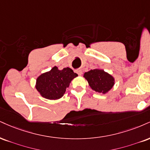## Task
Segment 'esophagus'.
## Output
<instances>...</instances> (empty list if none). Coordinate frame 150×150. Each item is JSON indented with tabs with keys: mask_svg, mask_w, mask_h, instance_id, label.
Wrapping results in <instances>:
<instances>
[{
	"mask_svg": "<svg viewBox=\"0 0 150 150\" xmlns=\"http://www.w3.org/2000/svg\"><path fill=\"white\" fill-rule=\"evenodd\" d=\"M77 74H78L79 75H81L82 74V71L80 69H79V70H77Z\"/></svg>",
	"mask_w": 150,
	"mask_h": 150,
	"instance_id": "esophagus-1",
	"label": "esophagus"
}]
</instances>
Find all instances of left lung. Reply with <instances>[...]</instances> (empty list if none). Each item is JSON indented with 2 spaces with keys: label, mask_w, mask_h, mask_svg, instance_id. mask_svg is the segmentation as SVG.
<instances>
[{
  "label": "left lung",
  "mask_w": 150,
  "mask_h": 150,
  "mask_svg": "<svg viewBox=\"0 0 150 150\" xmlns=\"http://www.w3.org/2000/svg\"><path fill=\"white\" fill-rule=\"evenodd\" d=\"M90 87L100 93H106L113 87L115 78L102 69H93L84 74Z\"/></svg>",
  "instance_id": "1"
}]
</instances>
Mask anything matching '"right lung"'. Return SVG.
<instances>
[{
    "instance_id": "add662e5",
    "label": "right lung",
    "mask_w": 150,
    "mask_h": 150,
    "mask_svg": "<svg viewBox=\"0 0 150 150\" xmlns=\"http://www.w3.org/2000/svg\"><path fill=\"white\" fill-rule=\"evenodd\" d=\"M77 74L70 68L59 70L57 66L50 71L41 74L36 80L35 88L40 94L49 100L61 98L66 92V88Z\"/></svg>"
}]
</instances>
